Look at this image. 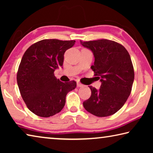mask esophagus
<instances>
[{
    "instance_id": "34e87169",
    "label": "esophagus",
    "mask_w": 153,
    "mask_h": 153,
    "mask_svg": "<svg viewBox=\"0 0 153 153\" xmlns=\"http://www.w3.org/2000/svg\"><path fill=\"white\" fill-rule=\"evenodd\" d=\"M84 85H83L82 84H81L80 82H77V87H82Z\"/></svg>"
}]
</instances>
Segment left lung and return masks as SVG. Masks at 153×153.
Segmentation results:
<instances>
[{"mask_svg":"<svg viewBox=\"0 0 153 153\" xmlns=\"http://www.w3.org/2000/svg\"><path fill=\"white\" fill-rule=\"evenodd\" d=\"M94 56L91 69L101 82L99 90L90 86L91 96L83 102L87 111L97 117H107L120 109L131 91L134 71L130 56L123 46L102 39L82 42Z\"/></svg>","mask_w":153,"mask_h":153,"instance_id":"obj_1","label":"left lung"}]
</instances>
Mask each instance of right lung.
Listing matches in <instances>:
<instances>
[{
    "label": "right lung",
    "instance_id": "add662e5",
    "mask_svg": "<svg viewBox=\"0 0 153 153\" xmlns=\"http://www.w3.org/2000/svg\"><path fill=\"white\" fill-rule=\"evenodd\" d=\"M75 40L45 39L33 44L25 52L17 74L23 100L30 111L49 117L63 109L66 96L76 88V82H62L54 74L62 67L64 54Z\"/></svg>",
    "mask_w": 153,
    "mask_h": 153
}]
</instances>
